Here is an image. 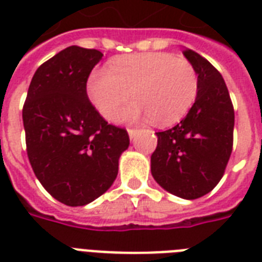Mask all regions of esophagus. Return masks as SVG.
<instances>
[{
    "label": "esophagus",
    "instance_id": "1",
    "mask_svg": "<svg viewBox=\"0 0 262 262\" xmlns=\"http://www.w3.org/2000/svg\"><path fill=\"white\" fill-rule=\"evenodd\" d=\"M127 133H129V137H130V139H135L136 136H137V133H139V130H137V129H127Z\"/></svg>",
    "mask_w": 262,
    "mask_h": 262
}]
</instances>
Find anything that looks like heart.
<instances>
[{"label": "heart", "instance_id": "heart-1", "mask_svg": "<svg viewBox=\"0 0 262 262\" xmlns=\"http://www.w3.org/2000/svg\"><path fill=\"white\" fill-rule=\"evenodd\" d=\"M88 95L106 119H152L158 126H170L189 113L199 95V75L187 59L171 53H144L117 58L100 68L88 80Z\"/></svg>", "mask_w": 262, "mask_h": 262}]
</instances>
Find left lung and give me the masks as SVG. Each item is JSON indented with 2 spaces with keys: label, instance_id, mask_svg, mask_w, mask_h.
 I'll list each match as a JSON object with an SVG mask.
<instances>
[{
  "label": "left lung",
  "instance_id": "left-lung-1",
  "mask_svg": "<svg viewBox=\"0 0 262 262\" xmlns=\"http://www.w3.org/2000/svg\"><path fill=\"white\" fill-rule=\"evenodd\" d=\"M183 55L199 75V95L186 117L158 132L152 177L164 190L185 200L203 197L219 183L232 151L234 107L223 77L190 49Z\"/></svg>",
  "mask_w": 262,
  "mask_h": 262
}]
</instances>
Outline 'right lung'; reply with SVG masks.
<instances>
[{"label": "right lung", "instance_id": "add662e5", "mask_svg": "<svg viewBox=\"0 0 262 262\" xmlns=\"http://www.w3.org/2000/svg\"><path fill=\"white\" fill-rule=\"evenodd\" d=\"M103 54L69 46L31 80L23 107L27 155L36 178L59 203L83 207L110 189L129 147L125 129L108 125L87 96Z\"/></svg>", "mask_w": 262, "mask_h": 262}]
</instances>
